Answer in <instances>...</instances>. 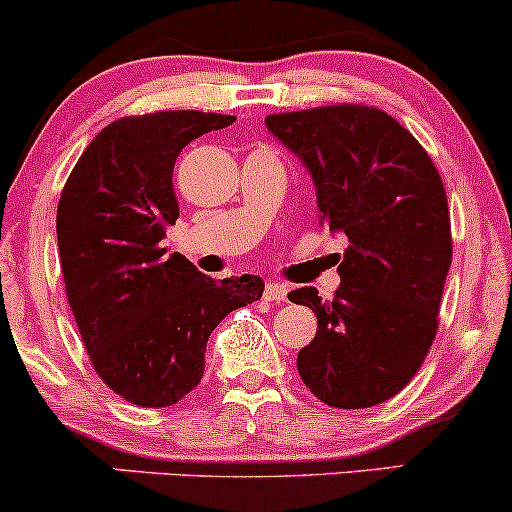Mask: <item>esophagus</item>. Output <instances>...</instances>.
<instances>
[{"label": "esophagus", "instance_id": "obj_1", "mask_svg": "<svg viewBox=\"0 0 512 512\" xmlns=\"http://www.w3.org/2000/svg\"><path fill=\"white\" fill-rule=\"evenodd\" d=\"M264 298L274 300V303H283V300L288 298V286H283V283H276V281H269L267 286H264Z\"/></svg>", "mask_w": 512, "mask_h": 512}]
</instances>
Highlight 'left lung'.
Wrapping results in <instances>:
<instances>
[{"label":"left lung","mask_w":512,"mask_h":512,"mask_svg":"<svg viewBox=\"0 0 512 512\" xmlns=\"http://www.w3.org/2000/svg\"><path fill=\"white\" fill-rule=\"evenodd\" d=\"M269 133L300 159L317 190L319 224L346 236L341 286L288 300L317 315L298 353L305 386L331 408H369L415 377L436 336L451 267V217L424 147L379 109L336 104L272 114Z\"/></svg>","instance_id":"left-lung-1"}]
</instances>
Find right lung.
I'll use <instances>...</instances> for the list:
<instances>
[{"label":"right lung","instance_id":"add662e5","mask_svg":"<svg viewBox=\"0 0 512 512\" xmlns=\"http://www.w3.org/2000/svg\"><path fill=\"white\" fill-rule=\"evenodd\" d=\"M236 116L159 112L109 123L73 166L57 209L66 295L92 367L133 405L166 408L200 384L207 338L264 281L209 279L166 252L176 224L174 164L188 143Z\"/></svg>","mask_w":512,"mask_h":512}]
</instances>
